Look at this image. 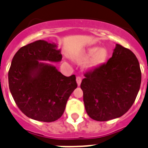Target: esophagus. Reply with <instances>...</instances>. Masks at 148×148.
<instances>
[{
	"label": "esophagus",
	"mask_w": 148,
	"mask_h": 148,
	"mask_svg": "<svg viewBox=\"0 0 148 148\" xmlns=\"http://www.w3.org/2000/svg\"><path fill=\"white\" fill-rule=\"evenodd\" d=\"M76 82L78 84V86H80L81 83V77H77L76 78Z\"/></svg>",
	"instance_id": "34e87169"
}]
</instances>
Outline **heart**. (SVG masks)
Returning a JSON list of instances; mask_svg holds the SVG:
<instances>
[{
  "mask_svg": "<svg viewBox=\"0 0 148 148\" xmlns=\"http://www.w3.org/2000/svg\"><path fill=\"white\" fill-rule=\"evenodd\" d=\"M108 57V52L105 48H100L99 47H91L81 53L76 60L78 62H83L87 60L85 64L86 68L96 67L102 64Z\"/></svg>",
  "mask_w": 148,
  "mask_h": 148,
  "instance_id": "b5f03b06",
  "label": "heart"
}]
</instances>
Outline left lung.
<instances>
[{
    "label": "left lung",
    "mask_w": 148,
    "mask_h": 148,
    "mask_svg": "<svg viewBox=\"0 0 148 148\" xmlns=\"http://www.w3.org/2000/svg\"><path fill=\"white\" fill-rule=\"evenodd\" d=\"M84 76L81 88L85 109L97 121H108L126 113L135 101L142 80L136 56L119 44L106 63Z\"/></svg>",
    "instance_id": "1"
}]
</instances>
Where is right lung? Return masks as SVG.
Wrapping results in <instances>:
<instances>
[{
    "instance_id": "obj_1",
    "label": "right lung",
    "mask_w": 148,
    "mask_h": 148,
    "mask_svg": "<svg viewBox=\"0 0 148 148\" xmlns=\"http://www.w3.org/2000/svg\"><path fill=\"white\" fill-rule=\"evenodd\" d=\"M57 45L37 40L18 50L9 68V90L28 117L53 122L64 112L67 100L77 88L75 75H62L50 62L62 61Z\"/></svg>"
}]
</instances>
